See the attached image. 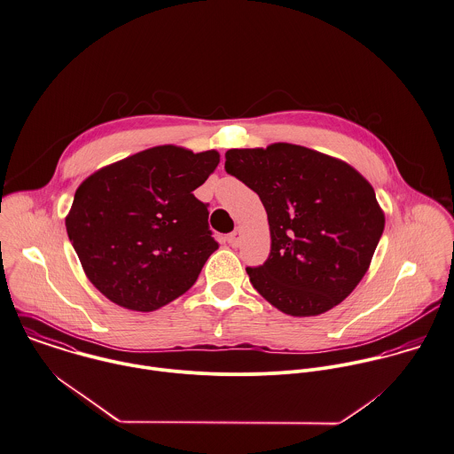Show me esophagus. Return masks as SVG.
<instances>
[{
    "instance_id": "esophagus-1",
    "label": "esophagus",
    "mask_w": 454,
    "mask_h": 454,
    "mask_svg": "<svg viewBox=\"0 0 454 454\" xmlns=\"http://www.w3.org/2000/svg\"><path fill=\"white\" fill-rule=\"evenodd\" d=\"M240 240H242V230H240V228H237L235 231H231V233L228 235V244H230L231 247H239V246H240Z\"/></svg>"
}]
</instances>
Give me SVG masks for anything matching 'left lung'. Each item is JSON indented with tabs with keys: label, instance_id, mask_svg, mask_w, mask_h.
I'll return each instance as SVG.
<instances>
[{
	"label": "left lung",
	"instance_id": "obj_1",
	"mask_svg": "<svg viewBox=\"0 0 454 454\" xmlns=\"http://www.w3.org/2000/svg\"><path fill=\"white\" fill-rule=\"evenodd\" d=\"M224 168L258 192L269 215L270 256L246 269L254 289L294 317L346 300L384 230L370 182L342 160L284 142L230 149Z\"/></svg>",
	"mask_w": 454,
	"mask_h": 454
}]
</instances>
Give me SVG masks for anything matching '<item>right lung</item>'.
I'll return each mask as SVG.
<instances>
[{
  "mask_svg": "<svg viewBox=\"0 0 454 454\" xmlns=\"http://www.w3.org/2000/svg\"><path fill=\"white\" fill-rule=\"evenodd\" d=\"M219 165L217 151L145 149L82 182L67 215L68 239L92 286L138 312L184 294L219 247L192 191Z\"/></svg>",
  "mask_w": 454,
  "mask_h": 454,
  "instance_id": "1",
  "label": "right lung"
}]
</instances>
